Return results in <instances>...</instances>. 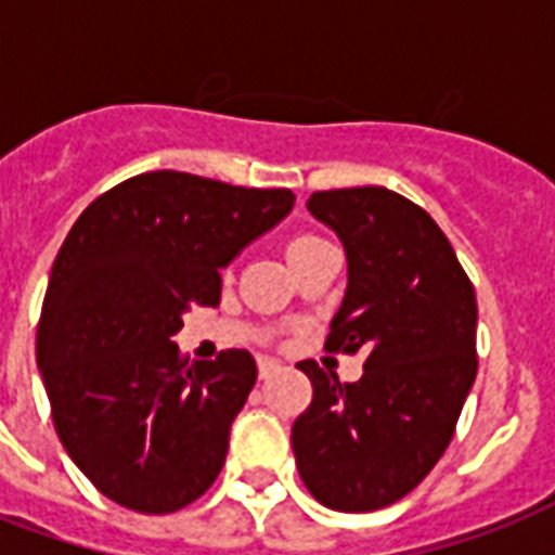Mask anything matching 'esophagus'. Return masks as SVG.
<instances>
[{"label":"esophagus","instance_id":"34e87169","mask_svg":"<svg viewBox=\"0 0 555 555\" xmlns=\"http://www.w3.org/2000/svg\"><path fill=\"white\" fill-rule=\"evenodd\" d=\"M279 369V360H273V357H259V377L268 379L273 377V371Z\"/></svg>","mask_w":555,"mask_h":555}]
</instances>
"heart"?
Here are the masks:
<instances>
[{"label":"heart","mask_w":555,"mask_h":555,"mask_svg":"<svg viewBox=\"0 0 555 555\" xmlns=\"http://www.w3.org/2000/svg\"><path fill=\"white\" fill-rule=\"evenodd\" d=\"M325 242V238H320V235L313 233H296L291 235V242H287V259H296L299 253H305L308 247H313V244Z\"/></svg>","instance_id":"1"}]
</instances>
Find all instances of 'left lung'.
Masks as SVG:
<instances>
[{
  "label": "left lung",
  "instance_id": "obj_1",
  "mask_svg": "<svg viewBox=\"0 0 555 555\" xmlns=\"http://www.w3.org/2000/svg\"><path fill=\"white\" fill-rule=\"evenodd\" d=\"M308 209L339 235L348 287L325 351H363L339 383L313 360V400L291 429L313 499L339 513L395 504L431 473L475 383V287L423 207L386 186L313 192Z\"/></svg>",
  "mask_w": 555,
  "mask_h": 555
}]
</instances>
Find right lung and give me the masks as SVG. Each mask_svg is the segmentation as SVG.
Listing matches in <instances>:
<instances>
[{
    "mask_svg": "<svg viewBox=\"0 0 555 555\" xmlns=\"http://www.w3.org/2000/svg\"><path fill=\"white\" fill-rule=\"evenodd\" d=\"M294 201L160 169L103 192L65 235L37 365L65 452L120 507L176 513L221 473L256 360L230 348L190 363L172 337L192 305L216 308L221 268Z\"/></svg>",
    "mask_w": 555,
    "mask_h": 555,
    "instance_id": "obj_1",
    "label": "right lung"
}]
</instances>
